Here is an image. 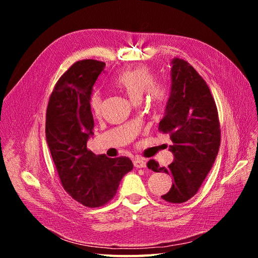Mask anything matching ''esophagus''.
Wrapping results in <instances>:
<instances>
[{"label": "esophagus", "instance_id": "1", "mask_svg": "<svg viewBox=\"0 0 258 258\" xmlns=\"http://www.w3.org/2000/svg\"><path fill=\"white\" fill-rule=\"evenodd\" d=\"M134 166L136 168H145L146 167V161L142 158L137 157V158L134 159Z\"/></svg>", "mask_w": 258, "mask_h": 258}]
</instances>
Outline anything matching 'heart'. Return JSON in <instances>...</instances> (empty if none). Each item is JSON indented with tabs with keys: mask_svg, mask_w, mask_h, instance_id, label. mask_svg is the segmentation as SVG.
Wrapping results in <instances>:
<instances>
[{
	"mask_svg": "<svg viewBox=\"0 0 258 258\" xmlns=\"http://www.w3.org/2000/svg\"><path fill=\"white\" fill-rule=\"evenodd\" d=\"M155 81L156 77L153 70L142 66L121 72L115 77L113 84L132 102H140L144 93L147 91L151 102L156 106H162L169 99V86L166 83L155 84ZM89 106L93 114H100L101 106H102V97L99 91H93L91 93Z\"/></svg>",
	"mask_w": 258,
	"mask_h": 258,
	"instance_id": "1",
	"label": "heart"
}]
</instances>
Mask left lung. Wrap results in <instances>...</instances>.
Returning <instances> with one entry per match:
<instances>
[{
  "label": "left lung",
  "mask_w": 258,
  "mask_h": 258,
  "mask_svg": "<svg viewBox=\"0 0 258 258\" xmlns=\"http://www.w3.org/2000/svg\"><path fill=\"white\" fill-rule=\"evenodd\" d=\"M170 98L158 130L170 136L173 162L165 167L151 159L147 168L173 178L161 196L171 204H183L199 190L212 168L221 144L217 107L207 83L188 62L173 59Z\"/></svg>",
  "instance_id": "obj_1"
}]
</instances>
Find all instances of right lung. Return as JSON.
Here are the masks:
<instances>
[{"mask_svg": "<svg viewBox=\"0 0 258 258\" xmlns=\"http://www.w3.org/2000/svg\"><path fill=\"white\" fill-rule=\"evenodd\" d=\"M105 63L75 62L61 75L46 111V141L64 190L85 207L98 208L112 200L122 176L134 168L128 157L108 158L87 148L93 117L91 90Z\"/></svg>", "mask_w": 258, "mask_h": 258, "instance_id": "obj_1", "label": "right lung"}]
</instances>
